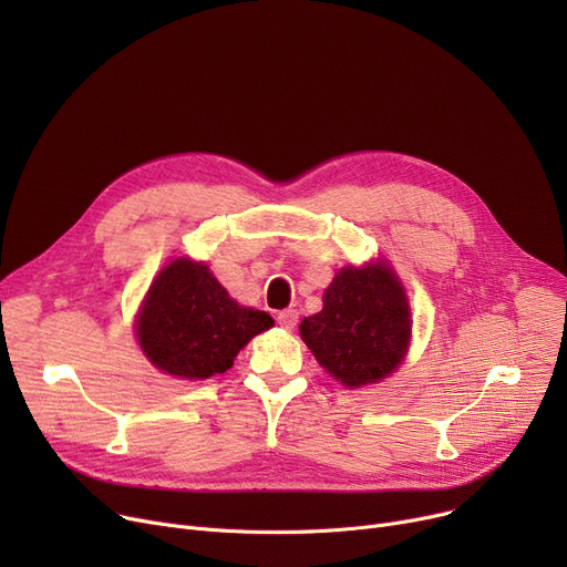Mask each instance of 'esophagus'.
Returning <instances> with one entry per match:
<instances>
[{
  "label": "esophagus",
  "mask_w": 567,
  "mask_h": 567,
  "mask_svg": "<svg viewBox=\"0 0 567 567\" xmlns=\"http://www.w3.org/2000/svg\"><path fill=\"white\" fill-rule=\"evenodd\" d=\"M296 321H299V312H296V310H282V312H278V323L282 326V329L291 331L293 326H296Z\"/></svg>",
  "instance_id": "obj_1"
}]
</instances>
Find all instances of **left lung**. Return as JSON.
<instances>
[{
	"mask_svg": "<svg viewBox=\"0 0 567 567\" xmlns=\"http://www.w3.org/2000/svg\"><path fill=\"white\" fill-rule=\"evenodd\" d=\"M411 336L409 303L385 264L347 266L323 293V310L301 321V338L321 368L349 389L389 377Z\"/></svg>",
	"mask_w": 567,
	"mask_h": 567,
	"instance_id": "1",
	"label": "left lung"
}]
</instances>
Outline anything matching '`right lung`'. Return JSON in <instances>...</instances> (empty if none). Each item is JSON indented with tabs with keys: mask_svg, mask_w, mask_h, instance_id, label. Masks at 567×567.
<instances>
[{
	"mask_svg": "<svg viewBox=\"0 0 567 567\" xmlns=\"http://www.w3.org/2000/svg\"><path fill=\"white\" fill-rule=\"evenodd\" d=\"M271 326L266 312L231 301L204 264L174 259L146 293L137 340L158 370L208 379L227 372L236 353Z\"/></svg>",
	"mask_w": 567,
	"mask_h": 567,
	"instance_id": "obj_1",
	"label": "right lung"
}]
</instances>
